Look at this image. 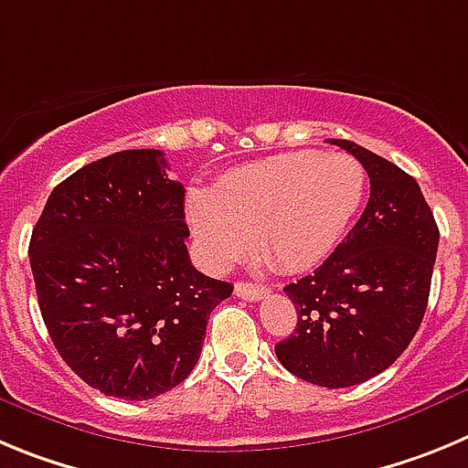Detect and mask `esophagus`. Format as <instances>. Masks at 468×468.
<instances>
[{
  "instance_id": "obj_1",
  "label": "esophagus",
  "mask_w": 468,
  "mask_h": 468,
  "mask_svg": "<svg viewBox=\"0 0 468 468\" xmlns=\"http://www.w3.org/2000/svg\"><path fill=\"white\" fill-rule=\"evenodd\" d=\"M235 293L239 298H247V301H261L271 293V289L265 284H251V282H238L235 284Z\"/></svg>"
}]
</instances>
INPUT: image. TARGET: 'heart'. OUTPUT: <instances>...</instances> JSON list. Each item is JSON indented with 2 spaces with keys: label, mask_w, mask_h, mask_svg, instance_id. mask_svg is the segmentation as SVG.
<instances>
[{
  "label": "heart",
  "mask_w": 468,
  "mask_h": 468,
  "mask_svg": "<svg viewBox=\"0 0 468 468\" xmlns=\"http://www.w3.org/2000/svg\"><path fill=\"white\" fill-rule=\"evenodd\" d=\"M366 170L355 155L296 151L230 170L214 193L188 196V224L212 268H226L259 244L286 272L310 271L331 256L355 221Z\"/></svg>",
  "instance_id": "b5f03b06"
}]
</instances>
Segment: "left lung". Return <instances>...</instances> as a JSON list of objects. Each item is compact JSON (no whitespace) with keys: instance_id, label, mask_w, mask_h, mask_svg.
Masks as SVG:
<instances>
[{"instance_id":"8db88e82","label":"left lung","mask_w":468,"mask_h":468,"mask_svg":"<svg viewBox=\"0 0 468 468\" xmlns=\"http://www.w3.org/2000/svg\"><path fill=\"white\" fill-rule=\"evenodd\" d=\"M331 144L368 172V205L313 275L284 286L298 324L275 345V355L301 380L340 389L389 368L418 334L439 226L420 184L401 167L355 142Z\"/></svg>"}]
</instances>
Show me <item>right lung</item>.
<instances>
[{"instance_id": "right-lung-1", "label": "right lung", "mask_w": 468, "mask_h": 468, "mask_svg": "<svg viewBox=\"0 0 468 468\" xmlns=\"http://www.w3.org/2000/svg\"><path fill=\"white\" fill-rule=\"evenodd\" d=\"M158 149L112 154L58 184L29 239L48 335L86 385L146 401L200 359L209 313L233 284L197 272L184 186Z\"/></svg>"}]
</instances>
